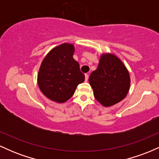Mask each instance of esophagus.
Segmentation results:
<instances>
[{
    "label": "esophagus",
    "mask_w": 159,
    "mask_h": 159,
    "mask_svg": "<svg viewBox=\"0 0 159 159\" xmlns=\"http://www.w3.org/2000/svg\"><path fill=\"white\" fill-rule=\"evenodd\" d=\"M88 78H89V75L88 74H85V81H88Z\"/></svg>",
    "instance_id": "1"
}]
</instances>
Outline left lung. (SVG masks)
Instances as JSON below:
<instances>
[{"mask_svg":"<svg viewBox=\"0 0 159 159\" xmlns=\"http://www.w3.org/2000/svg\"><path fill=\"white\" fill-rule=\"evenodd\" d=\"M93 95L98 102L109 107L125 97L130 87V77L121 61L113 54H102L98 68L89 77Z\"/></svg>","mask_w":159,"mask_h":159,"instance_id":"left-lung-1","label":"left lung"}]
</instances>
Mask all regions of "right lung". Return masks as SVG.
Returning a JSON list of instances; mask_svg holds the SVG:
<instances>
[{
	"mask_svg": "<svg viewBox=\"0 0 159 159\" xmlns=\"http://www.w3.org/2000/svg\"><path fill=\"white\" fill-rule=\"evenodd\" d=\"M74 46L64 43L53 48L44 58L38 73V84L49 99L63 103L73 96L84 75L72 57Z\"/></svg>",
	"mask_w": 159,
	"mask_h": 159,
	"instance_id": "right-lung-1",
	"label": "right lung"
}]
</instances>
